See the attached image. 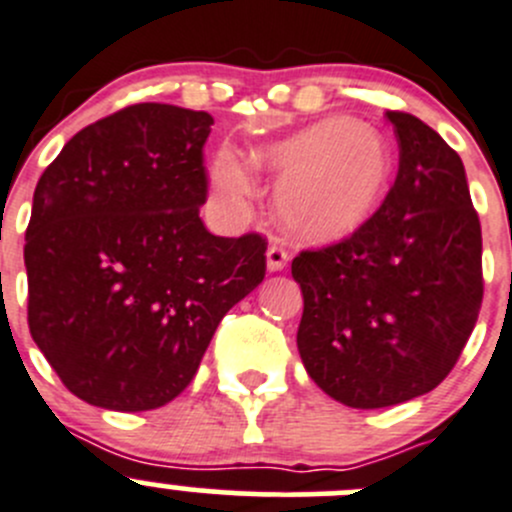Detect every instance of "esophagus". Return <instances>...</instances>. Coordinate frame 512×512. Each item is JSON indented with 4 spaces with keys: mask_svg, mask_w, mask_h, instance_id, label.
<instances>
[{
    "mask_svg": "<svg viewBox=\"0 0 512 512\" xmlns=\"http://www.w3.org/2000/svg\"><path fill=\"white\" fill-rule=\"evenodd\" d=\"M286 263H288V251L283 249V246H278V244L268 246V251H266V268H268V271H271V273L283 271V268H286Z\"/></svg>",
    "mask_w": 512,
    "mask_h": 512,
    "instance_id": "esophagus-1",
    "label": "esophagus"
}]
</instances>
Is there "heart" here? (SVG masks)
Returning a JSON list of instances; mask_svg holds the SVG:
<instances>
[{
    "mask_svg": "<svg viewBox=\"0 0 512 512\" xmlns=\"http://www.w3.org/2000/svg\"><path fill=\"white\" fill-rule=\"evenodd\" d=\"M258 171L278 174L273 211L283 229L308 244H336L356 234L381 206L393 176V156L378 131L351 116H328L251 151ZM211 184L226 206L254 191L251 166L221 149Z\"/></svg>",
    "mask_w": 512,
    "mask_h": 512,
    "instance_id": "1",
    "label": "heart"
}]
</instances>
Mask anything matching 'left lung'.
Instances as JSON below:
<instances>
[{
    "instance_id": "1",
    "label": "left lung",
    "mask_w": 512,
    "mask_h": 512,
    "mask_svg": "<svg viewBox=\"0 0 512 512\" xmlns=\"http://www.w3.org/2000/svg\"><path fill=\"white\" fill-rule=\"evenodd\" d=\"M386 116L401 156L381 209L351 239L291 263L303 293V368L348 408H388L433 391L483 301V239L463 161L416 116Z\"/></svg>"
}]
</instances>
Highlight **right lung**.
I'll list each match as a JSON object with an SVG mask.
<instances>
[{"label": "right lung", "instance_id": "obj_1", "mask_svg": "<svg viewBox=\"0 0 512 512\" xmlns=\"http://www.w3.org/2000/svg\"><path fill=\"white\" fill-rule=\"evenodd\" d=\"M211 124L206 111L126 106L74 134L34 189L29 331L91 406L174 401L221 318L263 281L261 236L224 239L199 219Z\"/></svg>", "mask_w": 512, "mask_h": 512}]
</instances>
